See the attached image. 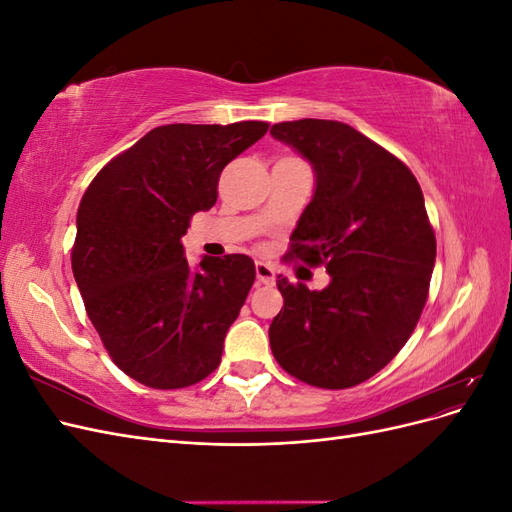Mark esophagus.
Wrapping results in <instances>:
<instances>
[{"instance_id":"34e87169","label":"esophagus","mask_w":512,"mask_h":512,"mask_svg":"<svg viewBox=\"0 0 512 512\" xmlns=\"http://www.w3.org/2000/svg\"><path fill=\"white\" fill-rule=\"evenodd\" d=\"M256 282L258 284H273L275 282V269L267 262H256Z\"/></svg>"}]
</instances>
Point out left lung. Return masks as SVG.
I'll return each instance as SVG.
<instances>
[{
  "label": "left lung",
  "mask_w": 512,
  "mask_h": 512,
  "mask_svg": "<svg viewBox=\"0 0 512 512\" xmlns=\"http://www.w3.org/2000/svg\"><path fill=\"white\" fill-rule=\"evenodd\" d=\"M273 138L314 166V198L290 237V260L324 265L322 290L277 275L275 361L320 389H350L389 365L427 301L436 235L421 185L391 151L348 123L282 121Z\"/></svg>",
  "instance_id": "left-lung-1"
}]
</instances>
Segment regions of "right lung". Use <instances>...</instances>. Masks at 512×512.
Returning <instances> with one entry per match:
<instances>
[{
	"instance_id": "add662e5",
	"label": "right lung",
	"mask_w": 512,
	"mask_h": 512,
	"mask_svg": "<svg viewBox=\"0 0 512 512\" xmlns=\"http://www.w3.org/2000/svg\"><path fill=\"white\" fill-rule=\"evenodd\" d=\"M265 121L170 123L108 162L76 213L72 273L113 363L149 389H183L222 361L256 269L250 256L192 267L181 237L218 200L224 166L267 134Z\"/></svg>"
}]
</instances>
